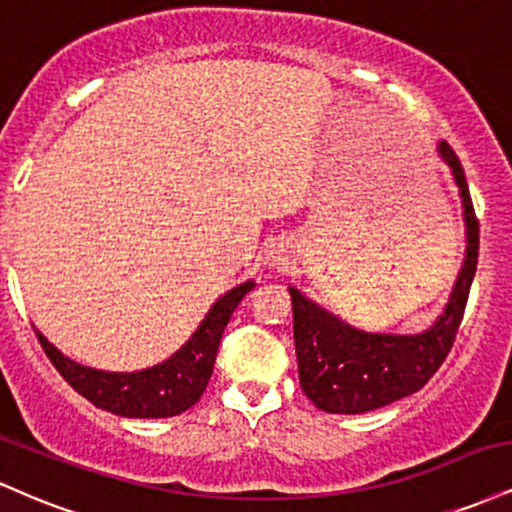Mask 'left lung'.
Wrapping results in <instances>:
<instances>
[{
	"label": "left lung",
	"mask_w": 512,
	"mask_h": 512,
	"mask_svg": "<svg viewBox=\"0 0 512 512\" xmlns=\"http://www.w3.org/2000/svg\"><path fill=\"white\" fill-rule=\"evenodd\" d=\"M462 197L467 255L443 315L421 334H373L356 330L289 289L293 305V342L303 392L327 414H366L414 395L443 366L467 305L479 257V221L469 197L460 158L448 142L438 144Z\"/></svg>",
	"instance_id": "obj_1"
}]
</instances>
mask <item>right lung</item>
Returning <instances> with one entry per match:
<instances>
[{
	"instance_id": "add662e5",
	"label": "right lung",
	"mask_w": 512,
	"mask_h": 512,
	"mask_svg": "<svg viewBox=\"0 0 512 512\" xmlns=\"http://www.w3.org/2000/svg\"><path fill=\"white\" fill-rule=\"evenodd\" d=\"M252 289L255 281H245L223 293L199 322L195 334L173 356L137 373H110V370L81 366L57 351L40 332L38 339L62 378L98 409L127 419H168L190 409L207 390L221 334L233 310Z\"/></svg>"
}]
</instances>
